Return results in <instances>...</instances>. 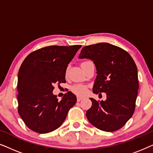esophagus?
Here are the masks:
<instances>
[{
    "instance_id": "1",
    "label": "esophagus",
    "mask_w": 153,
    "mask_h": 153,
    "mask_svg": "<svg viewBox=\"0 0 153 153\" xmlns=\"http://www.w3.org/2000/svg\"><path fill=\"white\" fill-rule=\"evenodd\" d=\"M76 99H77V102H80L81 100H83V97H79V96H78V97H77Z\"/></svg>"
}]
</instances>
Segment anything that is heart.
<instances>
[{
	"label": "heart",
	"mask_w": 153,
	"mask_h": 153,
	"mask_svg": "<svg viewBox=\"0 0 153 153\" xmlns=\"http://www.w3.org/2000/svg\"><path fill=\"white\" fill-rule=\"evenodd\" d=\"M88 88L83 84H74L71 87V91L77 95L82 96L87 93Z\"/></svg>",
	"instance_id": "obj_1"
}]
</instances>
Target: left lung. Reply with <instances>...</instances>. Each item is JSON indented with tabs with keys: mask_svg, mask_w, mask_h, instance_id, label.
Instances as JSON below:
<instances>
[{
	"mask_svg": "<svg viewBox=\"0 0 153 153\" xmlns=\"http://www.w3.org/2000/svg\"><path fill=\"white\" fill-rule=\"evenodd\" d=\"M79 58L93 60L97 68L93 93L106 94L104 102L91 98L88 120L102 131L118 130L135 111L139 87L135 62L125 50L105 42L83 47Z\"/></svg>",
	"mask_w": 153,
	"mask_h": 153,
	"instance_id": "obj_1",
	"label": "left lung"
}]
</instances>
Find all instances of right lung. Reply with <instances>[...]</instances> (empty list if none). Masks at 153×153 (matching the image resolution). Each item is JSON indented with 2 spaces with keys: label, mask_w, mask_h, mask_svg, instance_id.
<instances>
[{
  "label": "right lung",
  "mask_w": 153,
  "mask_h": 153,
  "mask_svg": "<svg viewBox=\"0 0 153 153\" xmlns=\"http://www.w3.org/2000/svg\"><path fill=\"white\" fill-rule=\"evenodd\" d=\"M81 45L49 46L31 52L18 73V113L31 130L49 133L59 127L76 104L71 92L59 101L52 91L55 83H65L67 67Z\"/></svg>",
  "instance_id": "right-lung-1"
}]
</instances>
